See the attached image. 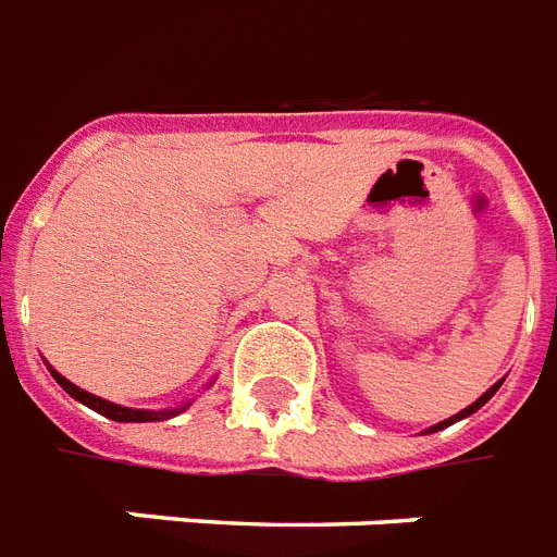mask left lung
<instances>
[{"mask_svg": "<svg viewBox=\"0 0 557 557\" xmlns=\"http://www.w3.org/2000/svg\"><path fill=\"white\" fill-rule=\"evenodd\" d=\"M497 388H500V382H497V385H492V388H488V391H486V394H483V397H480V399H478V403H471V405H469V408H466V411H460V413H457V417H451V420H446V422H440V425H434V429H429V434H431V431H440V429H446V425H451V422L462 420V417H469V413H474V411H478V408H483V405H486V403H488V399L495 397V391H497Z\"/></svg>", "mask_w": 557, "mask_h": 557, "instance_id": "obj_1", "label": "left lung"}]
</instances>
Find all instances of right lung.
I'll list each match as a JSON object with an SVG mask.
<instances>
[{
	"label": "right lung",
	"instance_id": "obj_1",
	"mask_svg": "<svg viewBox=\"0 0 557 557\" xmlns=\"http://www.w3.org/2000/svg\"><path fill=\"white\" fill-rule=\"evenodd\" d=\"M51 376L60 382L65 394H71L74 399H79L83 405L95 408L97 413H102V417H109V420H114V422H160V420H169V417H175L177 411H184L186 408V405L184 408H177V411H137V408H123V405L106 403V399H100V397H95V394H88V391L77 388L74 382H69L57 371H51Z\"/></svg>",
	"mask_w": 557,
	"mask_h": 557
}]
</instances>
